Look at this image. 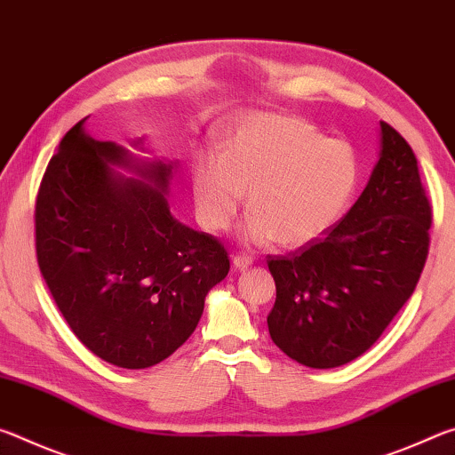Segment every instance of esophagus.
<instances>
[{"label":"esophagus","mask_w":455,"mask_h":455,"mask_svg":"<svg viewBox=\"0 0 455 455\" xmlns=\"http://www.w3.org/2000/svg\"><path fill=\"white\" fill-rule=\"evenodd\" d=\"M233 265L236 268H241V271H244V268H249L252 265V259L246 257V255H235L233 257Z\"/></svg>","instance_id":"obj_1"}]
</instances>
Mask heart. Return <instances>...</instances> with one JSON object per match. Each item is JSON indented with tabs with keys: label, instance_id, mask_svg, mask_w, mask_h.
<instances>
[{
	"label": "heart",
	"instance_id": "b5f03b06",
	"mask_svg": "<svg viewBox=\"0 0 455 455\" xmlns=\"http://www.w3.org/2000/svg\"><path fill=\"white\" fill-rule=\"evenodd\" d=\"M359 182L355 152L325 138L309 122L257 114L238 122L222 154L206 152L190 172L200 225L225 233L241 211L244 190L252 211L241 228L249 244L305 246L341 219Z\"/></svg>",
	"mask_w": 455,
	"mask_h": 455
}]
</instances>
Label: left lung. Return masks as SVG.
<instances>
[{"instance_id":"1","label":"left lung","mask_w":455,"mask_h":455,"mask_svg":"<svg viewBox=\"0 0 455 455\" xmlns=\"http://www.w3.org/2000/svg\"><path fill=\"white\" fill-rule=\"evenodd\" d=\"M379 160L349 212L295 252L268 257L276 287L267 325L297 363L331 369L371 347L419 281L431 206L418 158L387 122Z\"/></svg>"}]
</instances>
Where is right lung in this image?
Here are the masks:
<instances>
[{"mask_svg":"<svg viewBox=\"0 0 455 455\" xmlns=\"http://www.w3.org/2000/svg\"><path fill=\"white\" fill-rule=\"evenodd\" d=\"M80 120L61 138L36 200V252L74 335L108 363L144 369L196 329L204 297L228 275L217 238L171 214L176 163L138 160L90 138ZM134 146L142 148V138ZM141 176L126 180L109 166Z\"/></svg>","mask_w":455,"mask_h":455,"instance_id":"right-lung-1","label":"right lung"}]
</instances>
